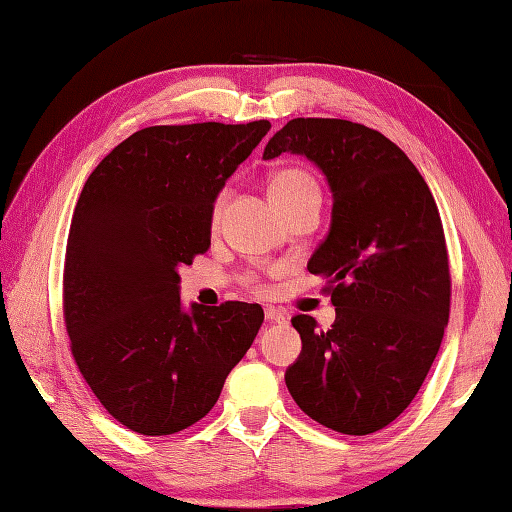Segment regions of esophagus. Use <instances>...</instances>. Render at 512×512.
I'll list each match as a JSON object with an SVG mask.
<instances>
[{
  "label": "esophagus",
  "instance_id": "1",
  "mask_svg": "<svg viewBox=\"0 0 512 512\" xmlns=\"http://www.w3.org/2000/svg\"><path fill=\"white\" fill-rule=\"evenodd\" d=\"M264 317L268 319V322H275V324L286 322V313H284L282 308H277V306H266L264 308Z\"/></svg>",
  "mask_w": 512,
  "mask_h": 512
}]
</instances>
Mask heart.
<instances>
[{
  "label": "heart",
  "mask_w": 512,
  "mask_h": 512,
  "mask_svg": "<svg viewBox=\"0 0 512 512\" xmlns=\"http://www.w3.org/2000/svg\"><path fill=\"white\" fill-rule=\"evenodd\" d=\"M306 186H315V182L310 179L308 173H304V170H297V168H284V170H277V173L270 177L268 195H270V199H279V197H286L290 193H295V190L306 188ZM222 206H224V195H219L215 202V208H213V219H217Z\"/></svg>",
  "instance_id": "heart-1"
}]
</instances>
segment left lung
Here are the masks:
<instances>
[{
  "mask_svg": "<svg viewBox=\"0 0 512 512\" xmlns=\"http://www.w3.org/2000/svg\"><path fill=\"white\" fill-rule=\"evenodd\" d=\"M304 155L333 193L330 230L308 259L328 282L337 319L319 330L290 322L302 353L286 370L297 406L326 428L370 435L413 402L442 346L450 273L439 210L397 144L348 119L297 117L277 130L264 159Z\"/></svg>",
  "mask_w": 512,
  "mask_h": 512,
  "instance_id": "left-lung-1",
  "label": "left lung"
}]
</instances>
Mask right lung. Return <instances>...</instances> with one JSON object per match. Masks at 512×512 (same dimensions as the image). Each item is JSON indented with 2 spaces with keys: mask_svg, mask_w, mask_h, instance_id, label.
<instances>
[{
  "mask_svg": "<svg viewBox=\"0 0 512 512\" xmlns=\"http://www.w3.org/2000/svg\"><path fill=\"white\" fill-rule=\"evenodd\" d=\"M270 122L150 126L86 179L70 222L64 322L79 373L119 424L173 435L215 406L264 310L179 299V266L210 246L219 190Z\"/></svg>",
  "mask_w": 512,
  "mask_h": 512,
  "instance_id": "right-lung-1",
  "label": "right lung"
}]
</instances>
